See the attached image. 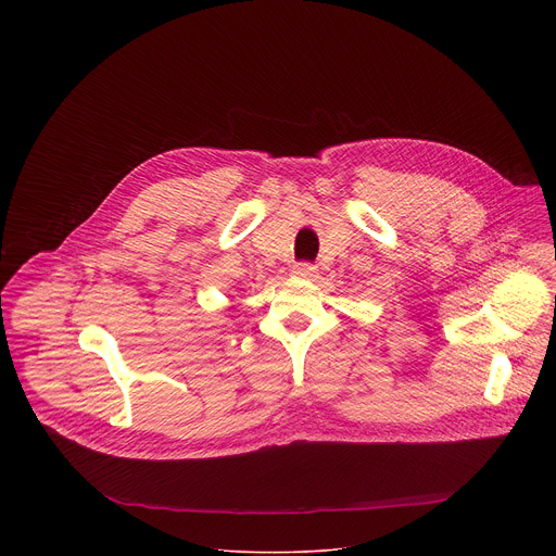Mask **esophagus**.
<instances>
[{
  "instance_id": "obj_1",
  "label": "esophagus",
  "mask_w": 556,
  "mask_h": 556,
  "mask_svg": "<svg viewBox=\"0 0 556 556\" xmlns=\"http://www.w3.org/2000/svg\"><path fill=\"white\" fill-rule=\"evenodd\" d=\"M314 273H316V266L309 264V262H299V264H294V268H292V275H294V277H303V279L314 277Z\"/></svg>"
}]
</instances>
